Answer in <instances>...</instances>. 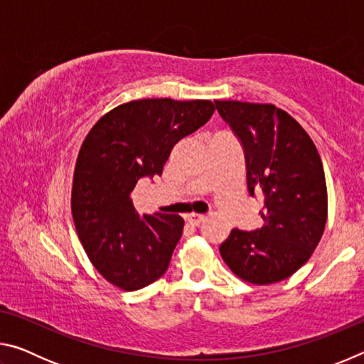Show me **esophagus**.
Listing matches in <instances>:
<instances>
[{
    "mask_svg": "<svg viewBox=\"0 0 364 364\" xmlns=\"http://www.w3.org/2000/svg\"><path fill=\"white\" fill-rule=\"evenodd\" d=\"M186 220L193 226H199L200 223H204V221L207 220V217H205V215H199V213H189L188 217H186Z\"/></svg>",
    "mask_w": 364,
    "mask_h": 364,
    "instance_id": "obj_1",
    "label": "esophagus"
}]
</instances>
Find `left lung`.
I'll use <instances>...</instances> for the list:
<instances>
[{"label": "left lung", "mask_w": 364, "mask_h": 364, "mask_svg": "<svg viewBox=\"0 0 364 364\" xmlns=\"http://www.w3.org/2000/svg\"><path fill=\"white\" fill-rule=\"evenodd\" d=\"M241 141L247 189L262 194L263 226L234 228L220 254L237 278L255 286L284 281L308 262L328 220V188L318 149L300 123L273 104L215 101Z\"/></svg>", "instance_id": "1"}]
</instances>
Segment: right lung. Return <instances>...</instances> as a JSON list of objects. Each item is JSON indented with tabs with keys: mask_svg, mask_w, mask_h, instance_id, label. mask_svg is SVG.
Instances as JSON below:
<instances>
[{
	"mask_svg": "<svg viewBox=\"0 0 364 364\" xmlns=\"http://www.w3.org/2000/svg\"><path fill=\"white\" fill-rule=\"evenodd\" d=\"M213 110L207 100L130 101L104 114L86 134L73 171V223L90 262L112 286L138 291L167 271L184 220L141 217L130 194L141 178L162 175L173 146Z\"/></svg>",
	"mask_w": 364,
	"mask_h": 364,
	"instance_id": "obj_1",
	"label": "right lung"
}]
</instances>
